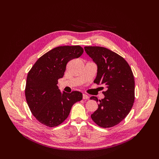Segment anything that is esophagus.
<instances>
[{
    "instance_id": "1",
    "label": "esophagus",
    "mask_w": 159,
    "mask_h": 159,
    "mask_svg": "<svg viewBox=\"0 0 159 159\" xmlns=\"http://www.w3.org/2000/svg\"><path fill=\"white\" fill-rule=\"evenodd\" d=\"M83 99H89V96L86 94H83Z\"/></svg>"
}]
</instances>
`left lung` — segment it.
I'll list each match as a JSON object with an SVG mask.
<instances>
[{
  "label": "left lung",
  "instance_id": "1",
  "mask_svg": "<svg viewBox=\"0 0 159 159\" xmlns=\"http://www.w3.org/2000/svg\"><path fill=\"white\" fill-rule=\"evenodd\" d=\"M84 49L98 66L93 82L106 87V91H103L105 98L99 100L98 108L91 117L101 127H112L127 117L133 105V71L126 60L111 50L100 46H85ZM90 99L98 102L95 96Z\"/></svg>",
  "mask_w": 159,
  "mask_h": 159
}]
</instances>
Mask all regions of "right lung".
Listing matches in <instances>:
<instances>
[{
    "instance_id": "obj_1",
    "label": "right lung",
    "mask_w": 159,
    "mask_h": 159,
    "mask_svg": "<svg viewBox=\"0 0 159 159\" xmlns=\"http://www.w3.org/2000/svg\"><path fill=\"white\" fill-rule=\"evenodd\" d=\"M83 52L80 46L56 47L41 56L28 72L26 102L32 115L44 125H59L68 117L72 105L82 99L80 91L61 93L57 84L63 78L67 63Z\"/></svg>"
}]
</instances>
